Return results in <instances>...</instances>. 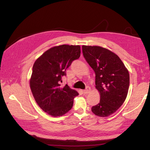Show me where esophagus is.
<instances>
[{
    "instance_id": "obj_1",
    "label": "esophagus",
    "mask_w": 150,
    "mask_h": 150,
    "mask_svg": "<svg viewBox=\"0 0 150 150\" xmlns=\"http://www.w3.org/2000/svg\"><path fill=\"white\" fill-rule=\"evenodd\" d=\"M90 91H91V88L88 86V87L86 88V89L83 91V93L84 94H88V93H89Z\"/></svg>"
}]
</instances>
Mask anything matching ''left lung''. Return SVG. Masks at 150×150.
<instances>
[{
    "instance_id": "left-lung-1",
    "label": "left lung",
    "mask_w": 150,
    "mask_h": 150,
    "mask_svg": "<svg viewBox=\"0 0 150 150\" xmlns=\"http://www.w3.org/2000/svg\"><path fill=\"white\" fill-rule=\"evenodd\" d=\"M84 57L95 72L96 89L99 103L91 108L94 115L107 117L124 103L128 93L129 74L115 53L101 46H83Z\"/></svg>"
}]
</instances>
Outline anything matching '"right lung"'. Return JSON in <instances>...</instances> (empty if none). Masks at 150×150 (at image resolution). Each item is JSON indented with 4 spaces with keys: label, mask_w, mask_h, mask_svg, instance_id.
<instances>
[{
    "label": "right lung",
    "mask_w": 150,
    "mask_h": 150,
    "mask_svg": "<svg viewBox=\"0 0 150 150\" xmlns=\"http://www.w3.org/2000/svg\"><path fill=\"white\" fill-rule=\"evenodd\" d=\"M79 45L63 44L50 48L35 61L29 81L35 102L50 116H61L73 105L79 94L66 84L61 86V78L74 60L81 55Z\"/></svg>",
    "instance_id": "obj_1"
}]
</instances>
